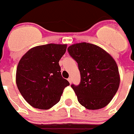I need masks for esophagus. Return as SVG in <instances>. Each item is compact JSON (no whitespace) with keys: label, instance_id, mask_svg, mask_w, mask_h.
Returning a JSON list of instances; mask_svg holds the SVG:
<instances>
[{"label":"esophagus","instance_id":"esophagus-1","mask_svg":"<svg viewBox=\"0 0 134 134\" xmlns=\"http://www.w3.org/2000/svg\"><path fill=\"white\" fill-rule=\"evenodd\" d=\"M68 82H70V84L72 83V79H71L70 77L68 78Z\"/></svg>","mask_w":134,"mask_h":134}]
</instances>
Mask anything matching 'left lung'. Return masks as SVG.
<instances>
[{
  "instance_id": "8db88e82",
  "label": "left lung",
  "mask_w": 134,
  "mask_h": 134,
  "mask_svg": "<svg viewBox=\"0 0 134 134\" xmlns=\"http://www.w3.org/2000/svg\"><path fill=\"white\" fill-rule=\"evenodd\" d=\"M68 52L77 62L80 73V84L71 85L80 105L92 110L107 106L120 82L114 59L99 46L85 42L69 46Z\"/></svg>"
}]
</instances>
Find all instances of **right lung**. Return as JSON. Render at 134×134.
I'll return each mask as SVG.
<instances>
[{
	"label": "right lung",
	"instance_id": "right-lung-1",
	"mask_svg": "<svg viewBox=\"0 0 134 134\" xmlns=\"http://www.w3.org/2000/svg\"><path fill=\"white\" fill-rule=\"evenodd\" d=\"M66 44L49 43L29 49L17 66L16 83L25 100L32 107L48 109L60 101L70 85L61 74L59 61Z\"/></svg>",
	"mask_w": 134,
	"mask_h": 134
}]
</instances>
